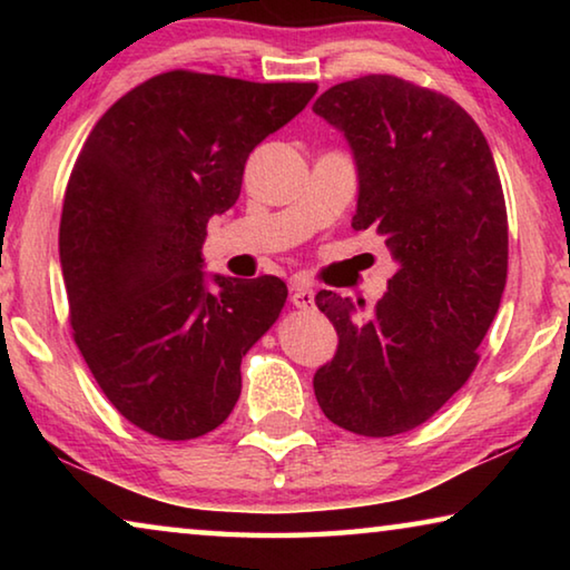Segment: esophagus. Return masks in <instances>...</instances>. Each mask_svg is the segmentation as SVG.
Returning <instances> with one entry per match:
<instances>
[{
	"mask_svg": "<svg viewBox=\"0 0 570 570\" xmlns=\"http://www.w3.org/2000/svg\"><path fill=\"white\" fill-rule=\"evenodd\" d=\"M292 304L296 308H314V292L304 284L292 286Z\"/></svg>",
	"mask_w": 570,
	"mask_h": 570,
	"instance_id": "obj_1",
	"label": "esophagus"
}]
</instances>
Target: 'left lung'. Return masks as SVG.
<instances>
[{"instance_id": "left-lung-1", "label": "left lung", "mask_w": 570, "mask_h": 570, "mask_svg": "<svg viewBox=\"0 0 570 570\" xmlns=\"http://www.w3.org/2000/svg\"><path fill=\"white\" fill-rule=\"evenodd\" d=\"M314 112L356 160L354 230L384 236L397 274L370 316L316 294L340 346L314 374L322 412L364 438L428 422L475 370L508 278V214L493 153L448 95L364 75L320 95Z\"/></svg>"}]
</instances>
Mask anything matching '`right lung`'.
Here are the masks:
<instances>
[{"label":"right lung","mask_w":570,"mask_h":570,"mask_svg":"<svg viewBox=\"0 0 570 570\" xmlns=\"http://www.w3.org/2000/svg\"><path fill=\"white\" fill-rule=\"evenodd\" d=\"M316 82L170 70L112 105L75 160L60 264L77 350L125 420L160 440L216 430L240 360L286 304L276 276L204 274L208 218L236 204L248 153Z\"/></svg>","instance_id":"right-lung-1"}]
</instances>
